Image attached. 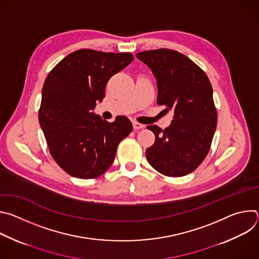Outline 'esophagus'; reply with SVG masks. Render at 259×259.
<instances>
[{"label": "esophagus", "mask_w": 259, "mask_h": 259, "mask_svg": "<svg viewBox=\"0 0 259 259\" xmlns=\"http://www.w3.org/2000/svg\"><path fill=\"white\" fill-rule=\"evenodd\" d=\"M143 127H144V125H143V124H140V123H138V122H133V128H134L135 130L142 129Z\"/></svg>", "instance_id": "1"}]
</instances>
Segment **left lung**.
Segmentation results:
<instances>
[{"mask_svg": "<svg viewBox=\"0 0 259 259\" xmlns=\"http://www.w3.org/2000/svg\"><path fill=\"white\" fill-rule=\"evenodd\" d=\"M136 57L154 73L158 104L174 112L164 130L157 125L146 127L156 136L145 152L146 159L163 175H188L206 158L217 125L210 81L201 67L174 50L142 51Z\"/></svg>", "mask_w": 259, "mask_h": 259, "instance_id": "8db88e82", "label": "left lung"}]
</instances>
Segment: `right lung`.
I'll return each instance as SVG.
<instances>
[{"instance_id":"obj_1","label":"right lung","mask_w":259,"mask_h":259,"mask_svg":"<svg viewBox=\"0 0 259 259\" xmlns=\"http://www.w3.org/2000/svg\"><path fill=\"white\" fill-rule=\"evenodd\" d=\"M131 53L81 49L58 62L42 89L39 122L50 154L67 174L92 179L113 164L118 144L133 127L125 116L109 123L95 115L110 77L130 64Z\"/></svg>"}]
</instances>
